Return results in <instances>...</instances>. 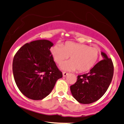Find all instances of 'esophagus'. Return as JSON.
Instances as JSON below:
<instances>
[{
    "label": "esophagus",
    "instance_id": "1",
    "mask_svg": "<svg viewBox=\"0 0 124 124\" xmlns=\"http://www.w3.org/2000/svg\"><path fill=\"white\" fill-rule=\"evenodd\" d=\"M63 77H66V76H67L68 75V73H67V72H63Z\"/></svg>",
    "mask_w": 124,
    "mask_h": 124
}]
</instances>
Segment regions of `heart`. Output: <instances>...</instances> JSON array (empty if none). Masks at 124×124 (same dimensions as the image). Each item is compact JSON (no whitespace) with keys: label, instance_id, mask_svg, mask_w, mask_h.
Returning a JSON list of instances; mask_svg holds the SVG:
<instances>
[{"label":"heart","instance_id":"1","mask_svg":"<svg viewBox=\"0 0 124 124\" xmlns=\"http://www.w3.org/2000/svg\"><path fill=\"white\" fill-rule=\"evenodd\" d=\"M50 52L54 62L58 65L62 64L70 56V61L61 66L62 70L74 71L77 70L79 72H87L93 68L100 54L98 48L71 41L66 42L63 46L56 44L51 48Z\"/></svg>","mask_w":124,"mask_h":124}]
</instances>
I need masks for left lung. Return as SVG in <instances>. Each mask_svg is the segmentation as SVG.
Segmentation results:
<instances>
[{"label":"left lung","mask_w":124,"mask_h":124,"mask_svg":"<svg viewBox=\"0 0 124 124\" xmlns=\"http://www.w3.org/2000/svg\"><path fill=\"white\" fill-rule=\"evenodd\" d=\"M101 54L103 59L88 73L78 75L76 83L70 87L72 96L80 103H92L100 99L111 83L114 75L112 61L104 52Z\"/></svg>","instance_id":"obj_1"}]
</instances>
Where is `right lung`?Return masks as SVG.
Listing matches in <instances>:
<instances>
[{
  "label": "right lung",
  "instance_id": "add662e5",
  "mask_svg": "<svg viewBox=\"0 0 124 124\" xmlns=\"http://www.w3.org/2000/svg\"><path fill=\"white\" fill-rule=\"evenodd\" d=\"M53 46L47 40L32 41L22 46L14 56V79L20 92L28 99H43L62 77L50 52Z\"/></svg>",
  "mask_w": 124,
  "mask_h": 124
}]
</instances>
